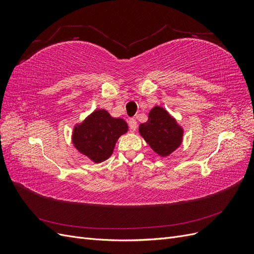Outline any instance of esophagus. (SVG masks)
<instances>
[{
  "label": "esophagus",
  "mask_w": 254,
  "mask_h": 254,
  "mask_svg": "<svg viewBox=\"0 0 254 254\" xmlns=\"http://www.w3.org/2000/svg\"><path fill=\"white\" fill-rule=\"evenodd\" d=\"M128 126H129L130 131H134V130H136V127H137L136 121L134 119H132V118L129 119L128 120Z\"/></svg>",
  "instance_id": "obj_1"
}]
</instances>
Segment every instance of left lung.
<instances>
[{
  "label": "left lung",
  "instance_id": "8db88e82",
  "mask_svg": "<svg viewBox=\"0 0 254 254\" xmlns=\"http://www.w3.org/2000/svg\"><path fill=\"white\" fill-rule=\"evenodd\" d=\"M139 130L150 147L162 157L172 153L182 141V129L162 107L152 108L148 121L141 124Z\"/></svg>",
  "mask_w": 254,
  "mask_h": 254
}]
</instances>
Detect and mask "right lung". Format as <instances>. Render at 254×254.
Returning a JSON list of instances; mask_svg holds the SVG:
<instances>
[{
  "instance_id": "right-lung-1",
  "label": "right lung",
  "mask_w": 254,
  "mask_h": 254,
  "mask_svg": "<svg viewBox=\"0 0 254 254\" xmlns=\"http://www.w3.org/2000/svg\"><path fill=\"white\" fill-rule=\"evenodd\" d=\"M127 130L123 119H114L104 109L96 110L74 128L73 143L81 153L99 163L112 155L115 143Z\"/></svg>"
}]
</instances>
